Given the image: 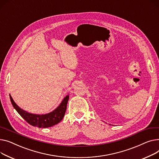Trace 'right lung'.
<instances>
[{
  "label": "right lung",
  "instance_id": "1",
  "mask_svg": "<svg viewBox=\"0 0 159 159\" xmlns=\"http://www.w3.org/2000/svg\"><path fill=\"white\" fill-rule=\"evenodd\" d=\"M69 96L65 97L60 106L51 113L45 115H36L27 112L18 107L10 96L11 103L21 117L30 125L38 128H48L58 124L62 120L67 109Z\"/></svg>",
  "mask_w": 159,
  "mask_h": 159
}]
</instances>
